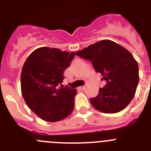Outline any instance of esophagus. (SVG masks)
I'll return each mask as SVG.
<instances>
[{
  "mask_svg": "<svg viewBox=\"0 0 151 151\" xmlns=\"http://www.w3.org/2000/svg\"><path fill=\"white\" fill-rule=\"evenodd\" d=\"M85 86H81V87H78V90H81V91H82V90H84V89H85Z\"/></svg>",
  "mask_w": 151,
  "mask_h": 151,
  "instance_id": "esophagus-1",
  "label": "esophagus"
}]
</instances>
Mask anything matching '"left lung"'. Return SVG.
Listing matches in <instances>:
<instances>
[{
  "instance_id": "1",
  "label": "left lung",
  "mask_w": 151,
  "mask_h": 151,
  "mask_svg": "<svg viewBox=\"0 0 151 151\" xmlns=\"http://www.w3.org/2000/svg\"><path fill=\"white\" fill-rule=\"evenodd\" d=\"M92 63L106 85L90 98L92 106L105 113L125 109L132 100L139 81L138 63L130 52L110 40H102L76 52Z\"/></svg>"
}]
</instances>
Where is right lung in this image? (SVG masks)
Segmentation results:
<instances>
[{
  "instance_id": "add662e5",
  "label": "right lung",
  "mask_w": 151,
  "mask_h": 151,
  "mask_svg": "<svg viewBox=\"0 0 151 151\" xmlns=\"http://www.w3.org/2000/svg\"><path fill=\"white\" fill-rule=\"evenodd\" d=\"M75 54L42 47L34 50L22 66V94L28 106L43 120H62L74 109L76 89L64 87L62 82Z\"/></svg>"
}]
</instances>
